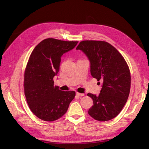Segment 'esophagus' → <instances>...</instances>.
I'll use <instances>...</instances> for the list:
<instances>
[{
    "mask_svg": "<svg viewBox=\"0 0 149 149\" xmlns=\"http://www.w3.org/2000/svg\"><path fill=\"white\" fill-rule=\"evenodd\" d=\"M76 95L78 96H84V94H83V93H76Z\"/></svg>",
    "mask_w": 149,
    "mask_h": 149,
    "instance_id": "1",
    "label": "esophagus"
}]
</instances>
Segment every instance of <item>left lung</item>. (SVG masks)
I'll list each match as a JSON object with an SVG mask.
<instances>
[{
	"instance_id": "left-lung-1",
	"label": "left lung",
	"mask_w": 149,
	"mask_h": 149,
	"mask_svg": "<svg viewBox=\"0 0 149 149\" xmlns=\"http://www.w3.org/2000/svg\"><path fill=\"white\" fill-rule=\"evenodd\" d=\"M76 49H80L86 55L91 76L102 81L99 96L88 94L93 101L88 114L99 121L112 119L120 113L129 95L130 73L127 63L106 42L85 40L81 42Z\"/></svg>"
}]
</instances>
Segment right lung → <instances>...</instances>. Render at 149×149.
Instances as JSON below:
<instances>
[{"label": "right lung", "mask_w": 149, "mask_h": 149, "mask_svg": "<svg viewBox=\"0 0 149 149\" xmlns=\"http://www.w3.org/2000/svg\"><path fill=\"white\" fill-rule=\"evenodd\" d=\"M78 42L45 39L31 53L24 75V92L31 112L40 119L54 121L63 116L75 96L54 86L53 77L60 70L61 57Z\"/></svg>", "instance_id": "obj_1"}]
</instances>
